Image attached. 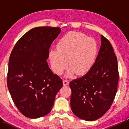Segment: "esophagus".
<instances>
[{"label": "esophagus", "mask_w": 129, "mask_h": 129, "mask_svg": "<svg viewBox=\"0 0 129 129\" xmlns=\"http://www.w3.org/2000/svg\"><path fill=\"white\" fill-rule=\"evenodd\" d=\"M69 84V81L67 80H63V85H64V86H66L68 85V84Z\"/></svg>", "instance_id": "1"}]
</instances>
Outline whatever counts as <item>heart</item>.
<instances>
[{
	"mask_svg": "<svg viewBox=\"0 0 129 129\" xmlns=\"http://www.w3.org/2000/svg\"><path fill=\"white\" fill-rule=\"evenodd\" d=\"M57 49L49 54L52 69L57 74H61L68 67V76L74 73L83 75L88 72L94 64L98 51L94 39L76 31H70L60 38Z\"/></svg>",
	"mask_w": 129,
	"mask_h": 129,
	"instance_id": "b5f03b06",
	"label": "heart"
}]
</instances>
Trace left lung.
Returning a JSON list of instances; mask_svg holds the SVG:
<instances>
[{"label":"left lung","instance_id":"left-lung-1","mask_svg":"<svg viewBox=\"0 0 129 129\" xmlns=\"http://www.w3.org/2000/svg\"><path fill=\"white\" fill-rule=\"evenodd\" d=\"M95 62L85 75L70 83V105L75 115L86 121L103 116L113 104L119 74L117 57L108 39L101 35Z\"/></svg>","mask_w":129,"mask_h":129}]
</instances>
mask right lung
<instances>
[{
	"label": "right lung",
	"instance_id": "right-lung-1",
	"mask_svg": "<svg viewBox=\"0 0 129 129\" xmlns=\"http://www.w3.org/2000/svg\"><path fill=\"white\" fill-rule=\"evenodd\" d=\"M59 27L40 26L24 34L13 48L8 64L7 85L23 115L36 119L50 113L62 81L48 67L49 49Z\"/></svg>",
	"mask_w": 129,
	"mask_h": 129
}]
</instances>
